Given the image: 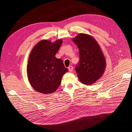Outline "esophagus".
I'll use <instances>...</instances> for the list:
<instances>
[{
	"mask_svg": "<svg viewBox=\"0 0 132 132\" xmlns=\"http://www.w3.org/2000/svg\"><path fill=\"white\" fill-rule=\"evenodd\" d=\"M68 69H69V71H70V72H72V71H73V67L70 65L68 67Z\"/></svg>",
	"mask_w": 132,
	"mask_h": 132,
	"instance_id": "esophagus-1",
	"label": "esophagus"
}]
</instances>
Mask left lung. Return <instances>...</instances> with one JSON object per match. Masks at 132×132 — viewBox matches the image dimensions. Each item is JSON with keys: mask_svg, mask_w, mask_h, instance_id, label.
Masks as SVG:
<instances>
[{"mask_svg": "<svg viewBox=\"0 0 132 132\" xmlns=\"http://www.w3.org/2000/svg\"><path fill=\"white\" fill-rule=\"evenodd\" d=\"M79 48L80 61L76 72L80 81L87 85L100 78L106 69V59L100 46L91 36L79 34L72 39Z\"/></svg>", "mask_w": 132, "mask_h": 132, "instance_id": "obj_1", "label": "left lung"}]
</instances>
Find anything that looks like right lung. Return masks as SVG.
I'll return each mask as SVG.
<instances>
[{
    "label": "right lung",
    "mask_w": 132,
    "mask_h": 132,
    "mask_svg": "<svg viewBox=\"0 0 132 132\" xmlns=\"http://www.w3.org/2000/svg\"><path fill=\"white\" fill-rule=\"evenodd\" d=\"M62 43L61 39L54 42L43 39L31 52L27 65V78L31 86L39 93H54L63 75L68 71L62 60L55 57Z\"/></svg>",
    "instance_id": "obj_1"
}]
</instances>
